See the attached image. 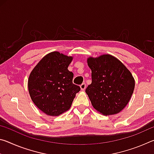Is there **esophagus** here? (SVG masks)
<instances>
[{
    "mask_svg": "<svg viewBox=\"0 0 154 154\" xmlns=\"http://www.w3.org/2000/svg\"><path fill=\"white\" fill-rule=\"evenodd\" d=\"M80 88L82 90H84L85 89V88H86V84H85V83H83L82 85H80Z\"/></svg>",
    "mask_w": 154,
    "mask_h": 154,
    "instance_id": "34e87169",
    "label": "esophagus"
}]
</instances>
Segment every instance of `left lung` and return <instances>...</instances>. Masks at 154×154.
I'll return each instance as SVG.
<instances>
[{"label":"left lung","instance_id":"8db88e82","mask_svg":"<svg viewBox=\"0 0 154 154\" xmlns=\"http://www.w3.org/2000/svg\"><path fill=\"white\" fill-rule=\"evenodd\" d=\"M92 83L85 92L96 111L105 116L118 113L128 103L134 89L131 72L118 59L105 54L88 58Z\"/></svg>","mask_w":154,"mask_h":154}]
</instances>
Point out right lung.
Here are the masks:
<instances>
[{"mask_svg": "<svg viewBox=\"0 0 154 154\" xmlns=\"http://www.w3.org/2000/svg\"><path fill=\"white\" fill-rule=\"evenodd\" d=\"M72 57L53 51L41 60L28 78L30 98L43 113L57 116L69 110L81 88L68 70Z\"/></svg>", "mask_w": 154, "mask_h": 154, "instance_id": "add662e5", "label": "right lung"}]
</instances>
